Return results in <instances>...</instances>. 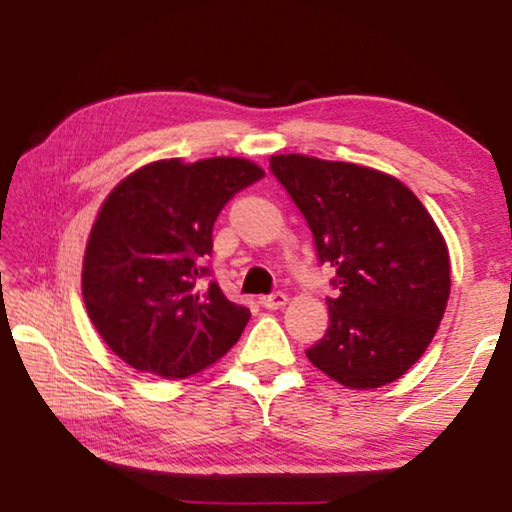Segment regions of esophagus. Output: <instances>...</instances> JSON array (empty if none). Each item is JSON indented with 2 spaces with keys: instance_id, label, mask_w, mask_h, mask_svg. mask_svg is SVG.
<instances>
[{
  "instance_id": "esophagus-1",
  "label": "esophagus",
  "mask_w": 512,
  "mask_h": 512,
  "mask_svg": "<svg viewBox=\"0 0 512 512\" xmlns=\"http://www.w3.org/2000/svg\"><path fill=\"white\" fill-rule=\"evenodd\" d=\"M286 293L282 291H275V293H268V296H261L258 298V303H261L265 310H282V307L286 305Z\"/></svg>"
}]
</instances>
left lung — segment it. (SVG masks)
I'll use <instances>...</instances> for the list:
<instances>
[{"label":"left lung","mask_w":512,"mask_h":512,"mask_svg":"<svg viewBox=\"0 0 512 512\" xmlns=\"http://www.w3.org/2000/svg\"><path fill=\"white\" fill-rule=\"evenodd\" d=\"M270 170L296 202L321 263L335 270L331 324L307 359L347 389L398 380L426 352L450 298V254L436 221L391 174L300 153Z\"/></svg>","instance_id":"8db88e82"}]
</instances>
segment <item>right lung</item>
Returning a JSON list of instances; mask_svg holds the SVG:
<instances>
[{
	"label": "right lung",
	"instance_id": "obj_1",
	"mask_svg": "<svg viewBox=\"0 0 512 512\" xmlns=\"http://www.w3.org/2000/svg\"><path fill=\"white\" fill-rule=\"evenodd\" d=\"M244 158L156 160L102 202L83 256L88 317L111 352L142 373L184 380L240 340L251 312L230 303L202 258L226 202L263 177Z\"/></svg>",
	"mask_w": 512,
	"mask_h": 512
}]
</instances>
